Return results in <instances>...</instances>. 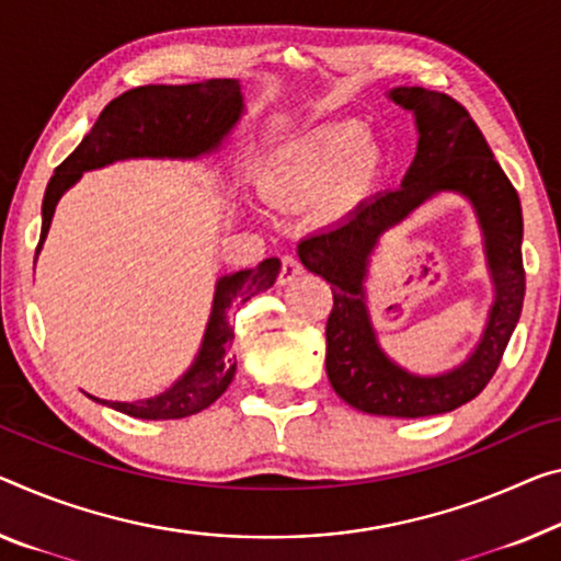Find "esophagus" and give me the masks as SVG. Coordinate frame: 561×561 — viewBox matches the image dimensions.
<instances>
[{"mask_svg":"<svg viewBox=\"0 0 561 561\" xmlns=\"http://www.w3.org/2000/svg\"><path fill=\"white\" fill-rule=\"evenodd\" d=\"M298 275H304V265H300L298 257L283 255V261H280V275H278L280 286H290V283L296 280Z\"/></svg>","mask_w":561,"mask_h":561,"instance_id":"1","label":"esophagus"}]
</instances>
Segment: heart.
<instances>
[{
  "label": "heart",
  "mask_w": 561,
  "mask_h": 561,
  "mask_svg": "<svg viewBox=\"0 0 561 561\" xmlns=\"http://www.w3.org/2000/svg\"><path fill=\"white\" fill-rule=\"evenodd\" d=\"M383 154L360 119H331L293 137L265 170L271 197L290 205L323 195L321 213L341 220L358 210L381 178Z\"/></svg>",
  "instance_id": "b5f03b06"
}]
</instances>
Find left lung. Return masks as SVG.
<instances>
[{"label":"left lung","mask_w":561,"mask_h":561,"mask_svg":"<svg viewBox=\"0 0 561 561\" xmlns=\"http://www.w3.org/2000/svg\"><path fill=\"white\" fill-rule=\"evenodd\" d=\"M386 94L413 112L419 133L416 158L401 187L370 197L339 226L300 240L298 257L333 290L325 323V374L333 391L348 407L374 416L421 419L477 399L496 374L524 304V222L519 195L459 102L424 88H393ZM442 192L461 194L478 215L495 304L470 356L444 375L424 377L399 367L380 348L369 321L365 280L382 232Z\"/></svg>","instance_id":"1"}]
</instances>
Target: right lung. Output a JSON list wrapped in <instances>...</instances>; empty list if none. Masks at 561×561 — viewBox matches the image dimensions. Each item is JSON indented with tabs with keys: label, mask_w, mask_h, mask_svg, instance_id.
Segmentation results:
<instances>
[{
	"label": "right lung",
	"mask_w": 561,
	"mask_h": 561,
	"mask_svg": "<svg viewBox=\"0 0 561 561\" xmlns=\"http://www.w3.org/2000/svg\"><path fill=\"white\" fill-rule=\"evenodd\" d=\"M243 92L238 80H208L195 84H145L127 90L100 112L98 123L82 137L75 152L51 175L42 201V236L45 243L51 215L82 172L107 168L119 160H197L220 152L222 142L243 117ZM280 273L278 257H265L255 268L228 273L215 283L208 325L195 360L175 383L142 401H92L119 413L148 421L185 419L218 401L236 376L230 353L236 331L230 308L268 290Z\"/></svg>",
	"instance_id": "right-lung-1"
}]
</instances>
